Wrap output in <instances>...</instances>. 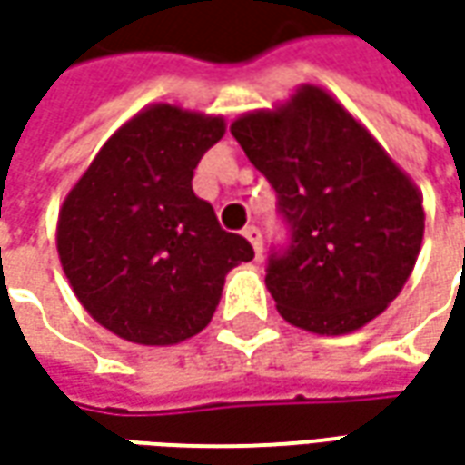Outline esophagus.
<instances>
[{"mask_svg":"<svg viewBox=\"0 0 465 465\" xmlns=\"http://www.w3.org/2000/svg\"><path fill=\"white\" fill-rule=\"evenodd\" d=\"M242 235L248 238V242L253 245V251L261 256V251H263V238H261V230L256 224H248L245 230H242Z\"/></svg>","mask_w":465,"mask_h":465,"instance_id":"1","label":"esophagus"}]
</instances>
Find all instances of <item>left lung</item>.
<instances>
[{
    "label": "left lung",
    "mask_w": 465,
    "mask_h": 465,
    "mask_svg": "<svg viewBox=\"0 0 465 465\" xmlns=\"http://www.w3.org/2000/svg\"><path fill=\"white\" fill-rule=\"evenodd\" d=\"M277 191L290 238L266 263L284 321L339 336L388 308L424 235L421 193L365 126L326 90L305 84L277 111L230 126Z\"/></svg>",
    "instance_id": "left-lung-1"
}]
</instances>
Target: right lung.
Listing matches in <instances>:
<instances>
[{"mask_svg":"<svg viewBox=\"0 0 465 465\" xmlns=\"http://www.w3.org/2000/svg\"><path fill=\"white\" fill-rule=\"evenodd\" d=\"M220 116L153 105L111 136L69 191L56 227L64 274L100 326L134 344H178L220 305L224 274L253 259L193 193Z\"/></svg>","mask_w":465,"mask_h":465,"instance_id":"right-lung-1","label":"right lung"}]
</instances>
